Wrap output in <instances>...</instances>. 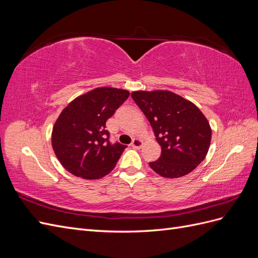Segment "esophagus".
I'll use <instances>...</instances> for the list:
<instances>
[{
    "mask_svg": "<svg viewBox=\"0 0 258 258\" xmlns=\"http://www.w3.org/2000/svg\"><path fill=\"white\" fill-rule=\"evenodd\" d=\"M131 146L135 148H141L143 146V141L141 139H134V141L131 143Z\"/></svg>",
    "mask_w": 258,
    "mask_h": 258,
    "instance_id": "34e87169",
    "label": "esophagus"
}]
</instances>
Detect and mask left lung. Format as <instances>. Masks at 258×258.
<instances>
[{
    "instance_id": "obj_1",
    "label": "left lung",
    "mask_w": 258,
    "mask_h": 258,
    "mask_svg": "<svg viewBox=\"0 0 258 258\" xmlns=\"http://www.w3.org/2000/svg\"><path fill=\"white\" fill-rule=\"evenodd\" d=\"M132 99L151 122L161 146L158 160L150 167L162 177L190 173L206 158L212 129L199 107L169 90L131 92Z\"/></svg>"
}]
</instances>
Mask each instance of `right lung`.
Segmentation results:
<instances>
[{
  "mask_svg": "<svg viewBox=\"0 0 258 258\" xmlns=\"http://www.w3.org/2000/svg\"><path fill=\"white\" fill-rule=\"evenodd\" d=\"M130 92L98 87L71 101L54 122L51 145L63 168L84 179H98L115 168L126 145L108 142L106 120Z\"/></svg>",
  "mask_w": 258,
  "mask_h": 258,
  "instance_id": "right-lung-1",
  "label": "right lung"
}]
</instances>
